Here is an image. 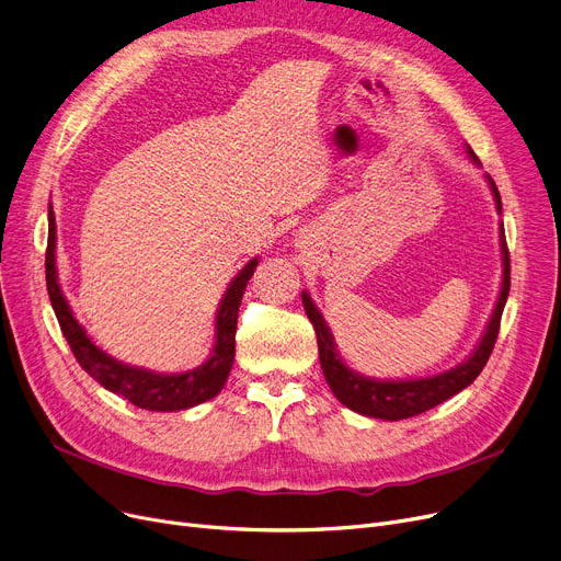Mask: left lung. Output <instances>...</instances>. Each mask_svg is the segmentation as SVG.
Masks as SVG:
<instances>
[{
  "label": "left lung",
  "mask_w": 561,
  "mask_h": 561,
  "mask_svg": "<svg viewBox=\"0 0 561 561\" xmlns=\"http://www.w3.org/2000/svg\"><path fill=\"white\" fill-rule=\"evenodd\" d=\"M468 157L473 159V163L480 165V159L476 157L473 150H470V147H468ZM486 180H489L491 193L495 197L497 214H500L503 211V202H500L497 186L489 174H486ZM500 248H503V271H505L503 286H500L495 309L491 313V320H489L484 336L480 339L476 352L457 368L446 370L440 375L423 377V379H398V381L381 379L379 381V379L364 377L359 373H352L336 355L334 336H332L330 328L325 325V318L320 316V311L316 309V305L311 302L307 293H302V305H305V311L311 320V325L316 330V339H318L320 368H322V375H325V379H328L332 393L347 409L357 411V414H364L370 419H381V421H402V419L423 414V411H427L440 402H446L455 393L473 385V379L482 373V368L486 366V362L491 357L497 332H500V318H503V309H505V302L510 296V250H507L503 225H500Z\"/></svg>",
  "instance_id": "left-lung-1"
}]
</instances>
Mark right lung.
<instances>
[{
	"instance_id": "add662e5",
	"label": "right lung",
	"mask_w": 561,
	"mask_h": 561,
	"mask_svg": "<svg viewBox=\"0 0 561 561\" xmlns=\"http://www.w3.org/2000/svg\"><path fill=\"white\" fill-rule=\"evenodd\" d=\"M49 233H47V252H45V277H47V293L54 307V313L58 318V325L72 350L75 359L79 366L91 375L95 381L111 393L123 396L131 404L150 411H180L195 407L199 402H206L216 398L225 381L229 377L231 364H233V352H236V320H239V307L243 300L245 286L250 277L254 275L256 259H252L245 268L233 277L229 284L225 298L218 307L216 318V345L211 357L206 359L195 370L176 373V375H161L145 368H134L127 364H121L117 359L108 357L102 352L91 339H88L85 330L79 325L77 318L72 316L64 290L58 286L56 277V222L54 211L49 204Z\"/></svg>"
}]
</instances>
